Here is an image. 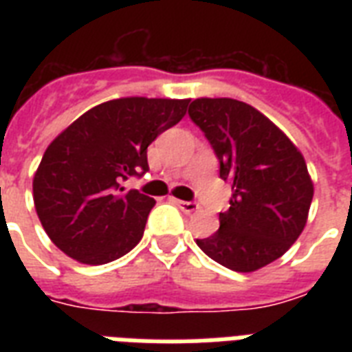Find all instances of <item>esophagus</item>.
Instances as JSON below:
<instances>
[{
    "label": "esophagus",
    "mask_w": 352,
    "mask_h": 352,
    "mask_svg": "<svg viewBox=\"0 0 352 352\" xmlns=\"http://www.w3.org/2000/svg\"><path fill=\"white\" fill-rule=\"evenodd\" d=\"M173 203L179 206V208L184 212V214H193V212H197L199 204L193 203V201H181V199H173Z\"/></svg>",
    "instance_id": "esophagus-1"
}]
</instances>
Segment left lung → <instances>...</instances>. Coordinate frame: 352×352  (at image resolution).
<instances>
[{
    "mask_svg": "<svg viewBox=\"0 0 352 352\" xmlns=\"http://www.w3.org/2000/svg\"><path fill=\"white\" fill-rule=\"evenodd\" d=\"M188 115L212 144L219 177L232 184L219 230L199 248L235 272L281 257L307 225L314 184L294 142L256 107L234 98H197Z\"/></svg>",
    "mask_w": 352,
    "mask_h": 352,
    "instance_id": "8db88e82",
    "label": "left lung"
}]
</instances>
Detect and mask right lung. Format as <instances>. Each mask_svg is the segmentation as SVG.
Segmentation results:
<instances>
[{
  "label": "right lung",
  "mask_w": 352,
  "mask_h": 352,
  "mask_svg": "<svg viewBox=\"0 0 352 352\" xmlns=\"http://www.w3.org/2000/svg\"><path fill=\"white\" fill-rule=\"evenodd\" d=\"M188 104L115 98L85 111L49 144L32 195L43 230L63 254L104 265L138 245L155 199L122 182L149 170L148 146L181 122Z\"/></svg>",
  "instance_id": "add662e5"
}]
</instances>
